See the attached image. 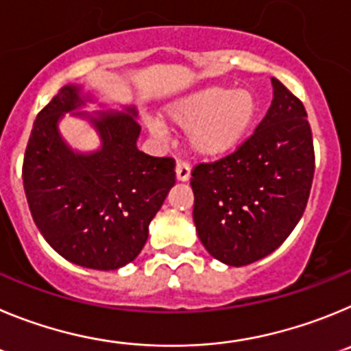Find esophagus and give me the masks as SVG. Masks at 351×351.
I'll use <instances>...</instances> for the list:
<instances>
[{
	"label": "esophagus",
	"mask_w": 351,
	"mask_h": 351,
	"mask_svg": "<svg viewBox=\"0 0 351 351\" xmlns=\"http://www.w3.org/2000/svg\"><path fill=\"white\" fill-rule=\"evenodd\" d=\"M176 180L178 182H189L191 178V168H189L187 162H178L176 164Z\"/></svg>",
	"instance_id": "esophagus-1"
}]
</instances>
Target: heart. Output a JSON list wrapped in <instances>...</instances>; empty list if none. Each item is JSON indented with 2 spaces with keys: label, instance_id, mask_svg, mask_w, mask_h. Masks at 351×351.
I'll return each mask as SVG.
<instances>
[{
  "label": "heart",
  "instance_id": "heart-1",
  "mask_svg": "<svg viewBox=\"0 0 351 351\" xmlns=\"http://www.w3.org/2000/svg\"><path fill=\"white\" fill-rule=\"evenodd\" d=\"M257 113V99L250 90L211 85L173 101L164 115L169 125L189 131L187 147L194 156L220 159L248 140ZM148 129L156 138L166 134L160 122H152Z\"/></svg>",
  "mask_w": 351,
  "mask_h": 351
}]
</instances>
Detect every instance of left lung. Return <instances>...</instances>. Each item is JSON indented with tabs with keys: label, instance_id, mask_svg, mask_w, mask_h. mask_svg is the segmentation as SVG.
Masks as SVG:
<instances>
[{
	"label": "left lung",
	"instance_id": "8db88e82",
	"mask_svg": "<svg viewBox=\"0 0 351 351\" xmlns=\"http://www.w3.org/2000/svg\"><path fill=\"white\" fill-rule=\"evenodd\" d=\"M266 117L234 154L192 171L195 230L211 257L246 266L273 254L298 226L315 173L301 101L276 78Z\"/></svg>",
	"mask_w": 351,
	"mask_h": 351
}]
</instances>
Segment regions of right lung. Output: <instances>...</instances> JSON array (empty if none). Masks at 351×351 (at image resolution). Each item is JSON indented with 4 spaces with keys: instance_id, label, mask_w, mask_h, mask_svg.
Returning a JSON list of instances; mask_svg holds the SVG:
<instances>
[{
    "instance_id": "right-lung-1",
    "label": "right lung",
    "mask_w": 351,
    "mask_h": 351,
    "mask_svg": "<svg viewBox=\"0 0 351 351\" xmlns=\"http://www.w3.org/2000/svg\"><path fill=\"white\" fill-rule=\"evenodd\" d=\"M97 102L82 85H64L38 113L24 156L22 180L38 230L66 261L112 271L140 255L148 226L175 185V160L140 152L138 110L124 105L85 112ZM66 112L89 121L100 147H69L58 122Z\"/></svg>"
}]
</instances>
